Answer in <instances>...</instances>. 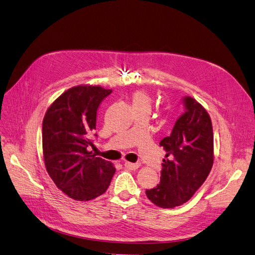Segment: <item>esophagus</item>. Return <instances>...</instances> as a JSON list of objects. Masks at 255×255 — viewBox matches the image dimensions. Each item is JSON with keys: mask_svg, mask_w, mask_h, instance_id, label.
<instances>
[{"mask_svg": "<svg viewBox=\"0 0 255 255\" xmlns=\"http://www.w3.org/2000/svg\"><path fill=\"white\" fill-rule=\"evenodd\" d=\"M125 167L128 168V169H131V170H135L139 167V164L138 163H130V162H125Z\"/></svg>", "mask_w": 255, "mask_h": 255, "instance_id": "1", "label": "esophagus"}]
</instances>
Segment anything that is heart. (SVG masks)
I'll return each mask as SVG.
<instances>
[{
	"label": "heart",
	"mask_w": 255,
	"mask_h": 255,
	"mask_svg": "<svg viewBox=\"0 0 255 255\" xmlns=\"http://www.w3.org/2000/svg\"><path fill=\"white\" fill-rule=\"evenodd\" d=\"M131 104L134 110L150 111L152 107V98L144 90H137L131 95Z\"/></svg>",
	"instance_id": "1"
}]
</instances>
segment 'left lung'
<instances>
[{
	"mask_svg": "<svg viewBox=\"0 0 255 255\" xmlns=\"http://www.w3.org/2000/svg\"><path fill=\"white\" fill-rule=\"evenodd\" d=\"M185 112L160 146L166 151L160 183L146 196L163 209L190 200L208 178L214 162V137L209 113L195 98H183Z\"/></svg>",
	"mask_w": 255,
	"mask_h": 255,
	"instance_id": "8db88e82",
	"label": "left lung"
}]
</instances>
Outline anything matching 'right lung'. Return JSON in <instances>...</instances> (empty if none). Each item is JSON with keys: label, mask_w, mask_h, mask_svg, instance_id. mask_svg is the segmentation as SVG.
<instances>
[{"label": "right lung", "mask_w": 255, "mask_h": 255, "mask_svg": "<svg viewBox=\"0 0 255 255\" xmlns=\"http://www.w3.org/2000/svg\"><path fill=\"white\" fill-rule=\"evenodd\" d=\"M112 90L79 85L63 92L47 109L42 124L45 168L56 186L70 198L92 200L109 187L116 167L97 158L90 146L96 111Z\"/></svg>", "instance_id": "1"}]
</instances>
